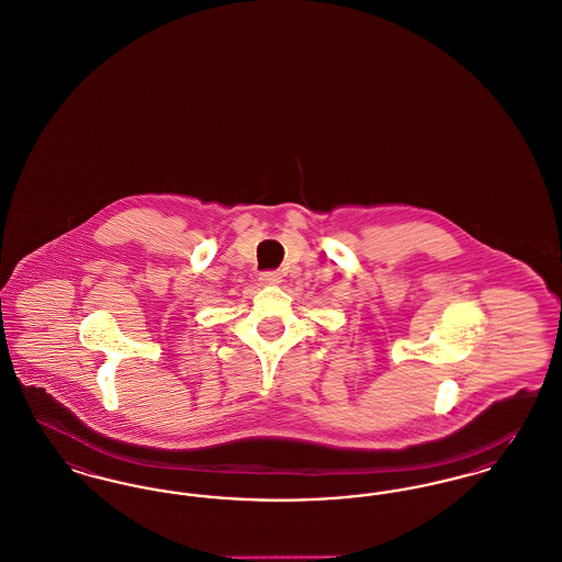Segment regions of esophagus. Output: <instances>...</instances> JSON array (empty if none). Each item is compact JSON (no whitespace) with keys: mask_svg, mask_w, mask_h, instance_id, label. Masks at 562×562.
Segmentation results:
<instances>
[{"mask_svg":"<svg viewBox=\"0 0 562 562\" xmlns=\"http://www.w3.org/2000/svg\"><path fill=\"white\" fill-rule=\"evenodd\" d=\"M259 282L266 284V286L280 284V282H282V273H280V271H263V273L259 276Z\"/></svg>","mask_w":562,"mask_h":562,"instance_id":"1","label":"esophagus"}]
</instances>
